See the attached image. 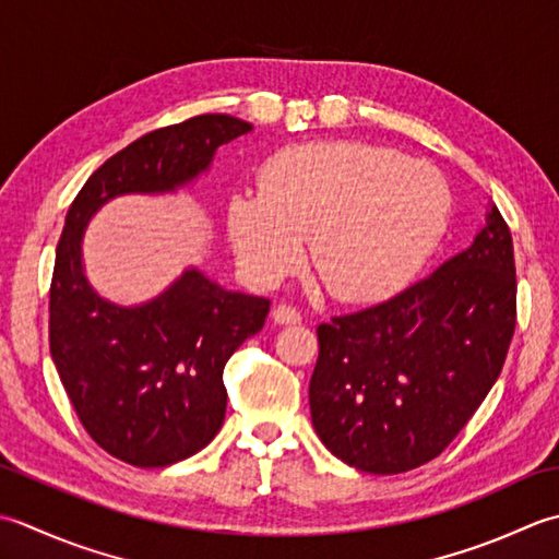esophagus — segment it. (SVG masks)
I'll use <instances>...</instances> for the list:
<instances>
[{
    "mask_svg": "<svg viewBox=\"0 0 559 559\" xmlns=\"http://www.w3.org/2000/svg\"><path fill=\"white\" fill-rule=\"evenodd\" d=\"M272 321H275L277 325H294L301 321V313L294 309V306H287V304H280L272 309Z\"/></svg>",
    "mask_w": 559,
    "mask_h": 559,
    "instance_id": "1",
    "label": "esophagus"
}]
</instances>
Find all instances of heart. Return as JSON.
<instances>
[{
    "instance_id": "heart-1",
    "label": "heart",
    "mask_w": 559,
    "mask_h": 559,
    "mask_svg": "<svg viewBox=\"0 0 559 559\" xmlns=\"http://www.w3.org/2000/svg\"><path fill=\"white\" fill-rule=\"evenodd\" d=\"M260 192H234L226 231L246 275L275 284L301 263L340 301L401 292L447 231L451 192L429 164L364 142L289 146L260 166Z\"/></svg>"
}]
</instances>
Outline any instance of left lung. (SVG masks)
<instances>
[{"mask_svg":"<svg viewBox=\"0 0 559 559\" xmlns=\"http://www.w3.org/2000/svg\"><path fill=\"white\" fill-rule=\"evenodd\" d=\"M514 325V243L489 204L473 243L429 277L318 325L316 435L340 461L373 475L437 459L495 385Z\"/></svg>","mask_w":559,"mask_h":559,"instance_id":"8db88e82","label":"left lung"}]
</instances>
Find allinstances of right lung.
<instances>
[{
	"label": "right lung",
	"instance_id": "add662e5",
	"mask_svg": "<svg viewBox=\"0 0 559 559\" xmlns=\"http://www.w3.org/2000/svg\"><path fill=\"white\" fill-rule=\"evenodd\" d=\"M250 130L231 116H198L144 134L110 156L67 212L50 287V355L88 437L136 468H166L216 437L224 367L263 330L270 301L186 267L150 301L112 304L86 280V226L116 198L195 183L222 144Z\"/></svg>",
	"mask_w": 559,
	"mask_h": 559
}]
</instances>
